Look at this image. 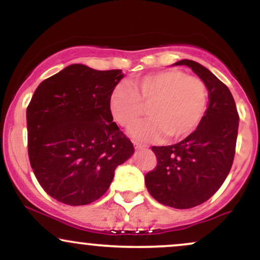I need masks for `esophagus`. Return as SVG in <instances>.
Here are the masks:
<instances>
[{"label":"esophagus","instance_id":"obj_1","mask_svg":"<svg viewBox=\"0 0 260 260\" xmlns=\"http://www.w3.org/2000/svg\"><path fill=\"white\" fill-rule=\"evenodd\" d=\"M134 148H136L137 150H140V149H147L148 147L144 144H140V143H134Z\"/></svg>","mask_w":260,"mask_h":260}]
</instances>
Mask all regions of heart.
Listing matches in <instances>:
<instances>
[{
	"mask_svg": "<svg viewBox=\"0 0 260 260\" xmlns=\"http://www.w3.org/2000/svg\"><path fill=\"white\" fill-rule=\"evenodd\" d=\"M208 106V88L201 78L180 70H166L132 80V89L118 85L110 96V111L121 127L131 129L149 109L150 120L134 128L139 140L181 139L194 132Z\"/></svg>",
	"mask_w": 260,
	"mask_h": 260,
	"instance_id": "b5f03b06",
	"label": "heart"
}]
</instances>
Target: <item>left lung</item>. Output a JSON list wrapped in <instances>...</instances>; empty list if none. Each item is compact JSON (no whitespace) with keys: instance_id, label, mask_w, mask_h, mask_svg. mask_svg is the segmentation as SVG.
<instances>
[{"instance_id":"8db88e82","label":"left lung","mask_w":260,"mask_h":260,"mask_svg":"<svg viewBox=\"0 0 260 260\" xmlns=\"http://www.w3.org/2000/svg\"><path fill=\"white\" fill-rule=\"evenodd\" d=\"M175 64L188 66L205 83L209 105L199 126L187 138L174 145L151 148L157 164L145 175V186L161 204L189 209L211 198L228 177L240 116L230 89L208 68L190 59Z\"/></svg>"}]
</instances>
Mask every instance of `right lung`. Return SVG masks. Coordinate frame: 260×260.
Masks as SVG:
<instances>
[{"mask_svg":"<svg viewBox=\"0 0 260 260\" xmlns=\"http://www.w3.org/2000/svg\"><path fill=\"white\" fill-rule=\"evenodd\" d=\"M121 70L71 64L43 80L26 107L28 154L45 192L67 205L101 198L134 153L110 111Z\"/></svg>","mask_w":260,"mask_h":260,"instance_id":"1","label":"right lung"}]
</instances>
